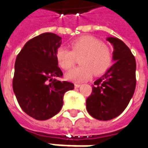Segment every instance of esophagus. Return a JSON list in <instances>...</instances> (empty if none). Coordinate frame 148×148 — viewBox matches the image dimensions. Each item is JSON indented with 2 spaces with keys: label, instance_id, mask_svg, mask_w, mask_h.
Listing matches in <instances>:
<instances>
[{
  "label": "esophagus",
  "instance_id": "1",
  "mask_svg": "<svg viewBox=\"0 0 148 148\" xmlns=\"http://www.w3.org/2000/svg\"><path fill=\"white\" fill-rule=\"evenodd\" d=\"M80 86H81V84H78V83H75L74 84V87L75 88H79Z\"/></svg>",
  "mask_w": 148,
  "mask_h": 148
}]
</instances>
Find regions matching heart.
Returning a JSON list of instances; mask_svg holds the SVG:
<instances>
[{
	"label": "heart",
	"instance_id": "obj_1",
	"mask_svg": "<svg viewBox=\"0 0 148 148\" xmlns=\"http://www.w3.org/2000/svg\"><path fill=\"white\" fill-rule=\"evenodd\" d=\"M71 50L64 47L56 49V58L60 66L69 71L76 62L75 56H80L77 66L66 74V78L76 82L87 81L92 76L104 74L111 65L112 53L109 47L102 42L90 36L78 37L71 42Z\"/></svg>",
	"mask_w": 148,
	"mask_h": 148
}]
</instances>
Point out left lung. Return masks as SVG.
<instances>
[{
	"label": "left lung",
	"instance_id": "left-lung-1",
	"mask_svg": "<svg viewBox=\"0 0 148 148\" xmlns=\"http://www.w3.org/2000/svg\"><path fill=\"white\" fill-rule=\"evenodd\" d=\"M114 48L115 63L92 85L86 100L88 113L99 120H110L121 114L129 104L136 88V60L123 42L109 37Z\"/></svg>",
	"mask_w": 148,
	"mask_h": 148
}]
</instances>
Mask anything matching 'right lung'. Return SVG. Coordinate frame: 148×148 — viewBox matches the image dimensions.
<instances>
[{
    "label": "right lung",
    "instance_id": "add662e5",
    "mask_svg": "<svg viewBox=\"0 0 148 148\" xmlns=\"http://www.w3.org/2000/svg\"><path fill=\"white\" fill-rule=\"evenodd\" d=\"M61 37L45 32L25 44L16 57L12 86L21 109L37 120H47L57 114L64 104V93L73 90V83L60 82L56 49Z\"/></svg>",
    "mask_w": 148,
    "mask_h": 148
}]
</instances>
